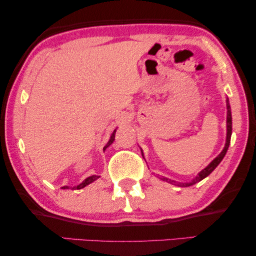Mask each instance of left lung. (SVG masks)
I'll return each mask as SVG.
<instances>
[{
  "mask_svg": "<svg viewBox=\"0 0 256 256\" xmlns=\"http://www.w3.org/2000/svg\"><path fill=\"white\" fill-rule=\"evenodd\" d=\"M226 106H227V121H226L227 122V134H226V143H225V146H224L222 152H220L219 155L216 156V158L213 160L212 162L210 163L208 166L205 168V169H202L200 172L198 174L197 177L194 178V180H192L191 182H188V183H178V182H176V180H169V178H166V177H163L162 180H166V182H168V183H170V184H172V185H177V186H184V188L191 186V185L198 183V182H200L202 180H204L205 177H208V174H211L212 171L214 170L216 168L219 166V163L222 162V158L226 155L227 149H228V146H230V135H232V114H230V106L228 99H226ZM142 156H143V154H142Z\"/></svg>",
  "mask_w": 256,
  "mask_h": 256,
  "instance_id": "left-lung-1",
  "label": "left lung"
}]
</instances>
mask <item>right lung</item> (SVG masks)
Instances as JSON below:
<instances>
[{"label": "right lung", "instance_id": "add662e5", "mask_svg": "<svg viewBox=\"0 0 256 256\" xmlns=\"http://www.w3.org/2000/svg\"><path fill=\"white\" fill-rule=\"evenodd\" d=\"M115 132H116V129H115V130L113 132V134H112V136H110V141L107 142V144L104 146V150H106L108 146H110L112 143L114 142V140H115ZM98 178H99V176H96V174H93V176H90V177H87L85 180L82 182V183H80L79 185H76V186H73V188H71L72 190H80V188H85L86 185H88V184H90V183H93L94 180H96ZM64 188H68V186H64Z\"/></svg>", "mask_w": 256, "mask_h": 256}]
</instances>
